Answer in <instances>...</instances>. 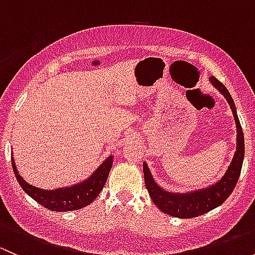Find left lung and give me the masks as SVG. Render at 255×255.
<instances>
[{
    "mask_svg": "<svg viewBox=\"0 0 255 255\" xmlns=\"http://www.w3.org/2000/svg\"><path fill=\"white\" fill-rule=\"evenodd\" d=\"M210 81L225 96V99L230 104L231 110H232L233 117L236 121V127H237V148H236V153L227 171L221 177V180H218L216 184L208 187H204V189L196 190V191L182 192V194L169 192L159 186L154 181L153 175L146 166V163H143L144 181H145L149 196L151 197L154 204L159 207V210H161L166 215L173 216V217H197V216L204 215L208 211L218 207L232 194L233 189L237 185L239 175H241L242 164H243L244 159V135L241 127V122L238 120L237 111H236V105L233 102L232 96L222 82L218 81L215 76L210 78Z\"/></svg>",
    "mask_w": 255,
    "mask_h": 255,
    "instance_id": "obj_1",
    "label": "left lung"
}]
</instances>
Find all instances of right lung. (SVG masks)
Listing matches in <instances>:
<instances>
[{"mask_svg": "<svg viewBox=\"0 0 255 255\" xmlns=\"http://www.w3.org/2000/svg\"><path fill=\"white\" fill-rule=\"evenodd\" d=\"M112 163L113 156L110 155L96 169V171L91 176L87 177L85 181L78 182L73 186L59 187L55 190H43L38 189V187L33 186V185L25 182V180H23V177L18 174L13 156H12V166H13L14 175H16L17 181L19 182L20 187L24 190L25 194L29 195L33 200H35L42 206L50 211H56V212L80 210V208L91 204L99 196L101 190L104 189L110 170L112 168Z\"/></svg>", "mask_w": 255, "mask_h": 255, "instance_id": "add662e5", "label": "right lung"}]
</instances>
